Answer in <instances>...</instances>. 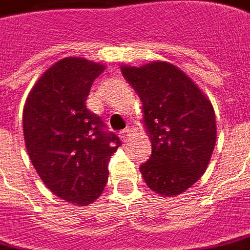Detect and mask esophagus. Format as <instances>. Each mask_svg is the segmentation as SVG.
<instances>
[{
  "label": "esophagus",
  "instance_id": "34e87169",
  "mask_svg": "<svg viewBox=\"0 0 250 250\" xmlns=\"http://www.w3.org/2000/svg\"><path fill=\"white\" fill-rule=\"evenodd\" d=\"M129 137H130V129H129V127L124 129L123 132H120V138H121L123 141H125V143L129 140Z\"/></svg>",
  "mask_w": 250,
  "mask_h": 250
}]
</instances>
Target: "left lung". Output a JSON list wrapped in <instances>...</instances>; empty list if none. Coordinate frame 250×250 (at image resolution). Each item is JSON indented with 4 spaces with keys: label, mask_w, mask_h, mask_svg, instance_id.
<instances>
[{
    "label": "left lung",
    "mask_w": 250,
    "mask_h": 250,
    "mask_svg": "<svg viewBox=\"0 0 250 250\" xmlns=\"http://www.w3.org/2000/svg\"><path fill=\"white\" fill-rule=\"evenodd\" d=\"M143 101V124L152 154L140 167L145 183L163 197L181 194L207 170L217 138L210 100L188 74L167 61L121 66Z\"/></svg>",
    "instance_id": "8db88e82"
}]
</instances>
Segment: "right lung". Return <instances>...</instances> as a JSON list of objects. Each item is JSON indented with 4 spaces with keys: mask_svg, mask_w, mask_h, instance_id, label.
<instances>
[{
    "mask_svg": "<svg viewBox=\"0 0 250 250\" xmlns=\"http://www.w3.org/2000/svg\"><path fill=\"white\" fill-rule=\"evenodd\" d=\"M105 65L66 57L42 73L22 113L25 145L42 183L57 197L86 207L103 194L107 163L121 145L86 107L93 81Z\"/></svg>",
    "mask_w": 250,
    "mask_h": 250,
    "instance_id": "1",
    "label": "right lung"
}]
</instances>
